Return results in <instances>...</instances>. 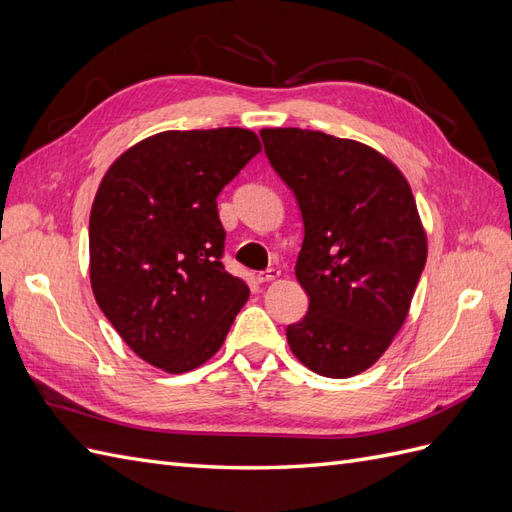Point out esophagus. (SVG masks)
I'll return each instance as SVG.
<instances>
[{"label": "esophagus", "instance_id": "esophagus-1", "mask_svg": "<svg viewBox=\"0 0 512 512\" xmlns=\"http://www.w3.org/2000/svg\"><path fill=\"white\" fill-rule=\"evenodd\" d=\"M277 277H280V271L277 269H267V271H262V273H258V284H269V282H273V280H277Z\"/></svg>", "mask_w": 512, "mask_h": 512}]
</instances>
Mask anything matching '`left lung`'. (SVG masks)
<instances>
[{
  "instance_id": "left-lung-1",
  "label": "left lung",
  "mask_w": 512,
  "mask_h": 512,
  "mask_svg": "<svg viewBox=\"0 0 512 512\" xmlns=\"http://www.w3.org/2000/svg\"><path fill=\"white\" fill-rule=\"evenodd\" d=\"M297 196L305 237L297 280L309 297L286 337L327 378L369 369L393 344L427 262V232L404 173L374 147L318 130H260Z\"/></svg>"
}]
</instances>
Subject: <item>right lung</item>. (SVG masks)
Returning a JSON list of instances; mask_svg holds the SVG:
<instances>
[{
    "mask_svg": "<svg viewBox=\"0 0 512 512\" xmlns=\"http://www.w3.org/2000/svg\"><path fill=\"white\" fill-rule=\"evenodd\" d=\"M262 149L245 128L166 130L108 166L89 215V282L143 361L185 374L218 352L250 299L222 265L215 198Z\"/></svg>",
    "mask_w": 512,
    "mask_h": 512,
    "instance_id": "add662e5",
    "label": "right lung"
}]
</instances>
